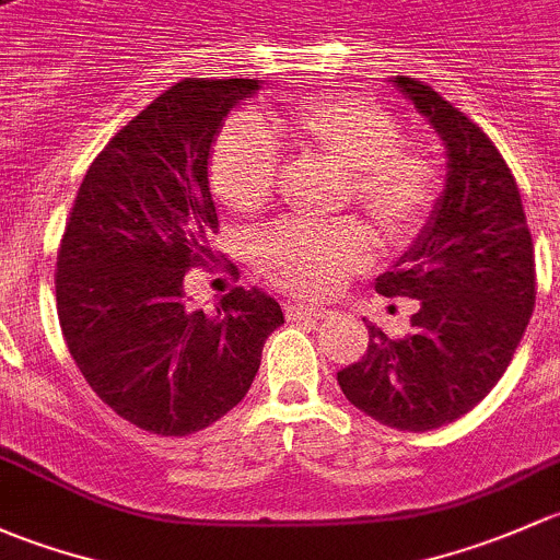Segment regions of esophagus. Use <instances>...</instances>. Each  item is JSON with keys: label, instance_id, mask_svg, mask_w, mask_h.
Returning <instances> with one entry per match:
<instances>
[{"label": "esophagus", "instance_id": "obj_1", "mask_svg": "<svg viewBox=\"0 0 560 560\" xmlns=\"http://www.w3.org/2000/svg\"><path fill=\"white\" fill-rule=\"evenodd\" d=\"M285 315L288 320H323L328 315V310L310 307V304H288Z\"/></svg>", "mask_w": 560, "mask_h": 560}]
</instances>
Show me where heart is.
<instances>
[{"label":"heart","mask_w":560,"mask_h":560,"mask_svg":"<svg viewBox=\"0 0 560 560\" xmlns=\"http://www.w3.org/2000/svg\"><path fill=\"white\" fill-rule=\"evenodd\" d=\"M288 145L348 172V199L364 207L388 240L423 226L445 188V172L429 145L405 140L399 118L353 94L304 96L278 118ZM210 188L223 207L256 215L278 194L275 137L247 115L226 120L210 151ZM253 264L293 296H331L372 256V234L355 218L313 226L285 221L256 234Z\"/></svg>","instance_id":"obj_1"}]
</instances>
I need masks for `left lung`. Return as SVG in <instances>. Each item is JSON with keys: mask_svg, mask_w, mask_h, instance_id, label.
I'll use <instances>...</instances> for the list:
<instances>
[{"mask_svg": "<svg viewBox=\"0 0 560 560\" xmlns=\"http://www.w3.org/2000/svg\"><path fill=\"white\" fill-rule=\"evenodd\" d=\"M396 89L440 131L451 175L434 215L383 296L418 299L405 337L369 323L366 353L339 369L345 399L399 431H431L480 405L510 366L537 302L534 242L521 191L491 137L423 80Z\"/></svg>", "mask_w": 560, "mask_h": 560, "instance_id": "8db88e82", "label": "left lung"}]
</instances>
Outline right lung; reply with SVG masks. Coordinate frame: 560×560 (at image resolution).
Instances as JSON below:
<instances>
[{
  "label": "right lung",
  "mask_w": 560,
  "mask_h": 560,
  "mask_svg": "<svg viewBox=\"0 0 560 560\" xmlns=\"http://www.w3.org/2000/svg\"><path fill=\"white\" fill-rule=\"evenodd\" d=\"M256 78H186L159 94L91 161L56 258L61 334L105 405L159 436L221 420L250 390L282 310L232 288L212 313L188 307V269L218 261L207 161ZM237 275L232 261L215 264Z\"/></svg>",
  "instance_id": "add662e5"
}]
</instances>
